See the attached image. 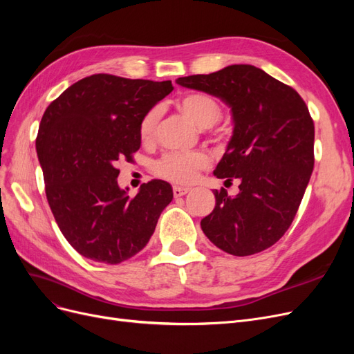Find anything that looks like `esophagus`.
<instances>
[{
  "mask_svg": "<svg viewBox=\"0 0 354 354\" xmlns=\"http://www.w3.org/2000/svg\"><path fill=\"white\" fill-rule=\"evenodd\" d=\"M189 190H190V187H183V186H174V187H173V194H174V196H176V198H180V196L186 195Z\"/></svg>",
  "mask_w": 354,
  "mask_h": 354,
  "instance_id": "esophagus-1",
  "label": "esophagus"
}]
</instances>
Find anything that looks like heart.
<instances>
[{"instance_id": "obj_1", "label": "heart", "mask_w": 354, "mask_h": 354, "mask_svg": "<svg viewBox=\"0 0 354 354\" xmlns=\"http://www.w3.org/2000/svg\"><path fill=\"white\" fill-rule=\"evenodd\" d=\"M178 109L201 130L216 125L223 115L221 104L209 94L201 91H189L181 94L177 100ZM159 121V109H149L138 124V137L142 143H151L153 140L156 125ZM209 159L202 152L165 153L153 167L155 173L168 181L177 185H189L198 178V174L205 169Z\"/></svg>"}]
</instances>
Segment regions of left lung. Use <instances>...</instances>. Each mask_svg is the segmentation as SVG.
<instances>
[{"instance_id":"obj_1","label":"left lung","mask_w":354,"mask_h":354,"mask_svg":"<svg viewBox=\"0 0 354 354\" xmlns=\"http://www.w3.org/2000/svg\"><path fill=\"white\" fill-rule=\"evenodd\" d=\"M232 111L233 136L214 176L241 181L232 198L214 190L216 207L201 227L227 254L261 252L279 241L298 211L315 165V124L292 87L251 65L178 78Z\"/></svg>"}]
</instances>
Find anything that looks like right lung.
<instances>
[{
  "label": "right lung",
  "instance_id": "1",
  "mask_svg": "<svg viewBox=\"0 0 354 354\" xmlns=\"http://www.w3.org/2000/svg\"><path fill=\"white\" fill-rule=\"evenodd\" d=\"M171 81L95 73L50 103L39 124L37 153L46 195L63 236L87 259L118 264L142 251L160 212L173 201L164 180L131 198L118 186V162L140 149L143 115L173 91Z\"/></svg>",
  "mask_w": 354,
  "mask_h": 354
}]
</instances>
